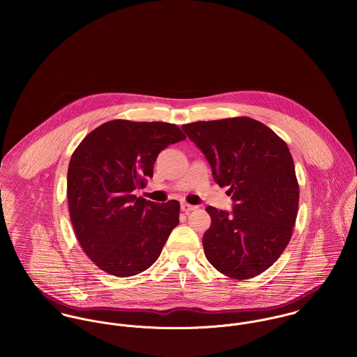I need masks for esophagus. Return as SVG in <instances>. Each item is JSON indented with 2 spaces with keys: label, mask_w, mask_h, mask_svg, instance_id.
<instances>
[{
  "label": "esophagus",
  "mask_w": 357,
  "mask_h": 357,
  "mask_svg": "<svg viewBox=\"0 0 357 357\" xmlns=\"http://www.w3.org/2000/svg\"><path fill=\"white\" fill-rule=\"evenodd\" d=\"M197 208V206H192V204H181V210L184 211V213H190V211H192V210H195Z\"/></svg>",
  "instance_id": "esophagus-1"
}]
</instances>
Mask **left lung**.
Instances as JSON below:
<instances>
[{
    "label": "left lung",
    "instance_id": "8db88e82",
    "mask_svg": "<svg viewBox=\"0 0 357 357\" xmlns=\"http://www.w3.org/2000/svg\"><path fill=\"white\" fill-rule=\"evenodd\" d=\"M204 153L214 181L228 187L232 211L207 206V261L221 273L245 280L266 271L287 248L296 224L300 187L287 144L248 116L181 126Z\"/></svg>",
    "mask_w": 357,
    "mask_h": 357
}]
</instances>
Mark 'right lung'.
Listing matches in <instances>:
<instances>
[{
	"mask_svg": "<svg viewBox=\"0 0 357 357\" xmlns=\"http://www.w3.org/2000/svg\"><path fill=\"white\" fill-rule=\"evenodd\" d=\"M166 122L109 121L92 130L71 155L67 199L75 236L104 272L128 278L149 269L178 225L180 204L137 198L153 163L169 144L184 140Z\"/></svg>",
	"mask_w": 357,
	"mask_h": 357,
	"instance_id": "right-lung-1",
	"label": "right lung"
}]
</instances>
